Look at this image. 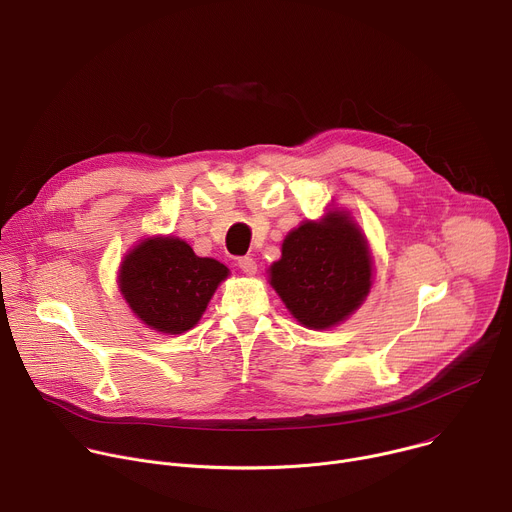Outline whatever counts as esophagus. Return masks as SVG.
<instances>
[{
  "label": "esophagus",
  "instance_id": "obj_1",
  "mask_svg": "<svg viewBox=\"0 0 512 512\" xmlns=\"http://www.w3.org/2000/svg\"><path fill=\"white\" fill-rule=\"evenodd\" d=\"M238 266H240V270H242V272H246V274H250V276L258 272V264H256V260H254V258H250V256L240 258V260H238Z\"/></svg>",
  "mask_w": 512,
  "mask_h": 512
}]
</instances>
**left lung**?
Returning a JSON list of instances; mask_svg holds the SVG:
<instances>
[{"label":"left lung","instance_id":"8db88e82","mask_svg":"<svg viewBox=\"0 0 512 512\" xmlns=\"http://www.w3.org/2000/svg\"><path fill=\"white\" fill-rule=\"evenodd\" d=\"M270 284L300 325L329 329L359 309L371 288L367 242L339 212L306 222L286 236Z\"/></svg>","mask_w":512,"mask_h":512}]
</instances>
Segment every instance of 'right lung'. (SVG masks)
Segmentation results:
<instances>
[{
  "mask_svg": "<svg viewBox=\"0 0 512 512\" xmlns=\"http://www.w3.org/2000/svg\"><path fill=\"white\" fill-rule=\"evenodd\" d=\"M228 268L199 258L179 238H151L133 248L119 272V286L135 315L155 331L179 335L206 311Z\"/></svg>",
  "mask_w": 512,
  "mask_h": 512,
  "instance_id": "obj_1",
  "label": "right lung"
}]
</instances>
